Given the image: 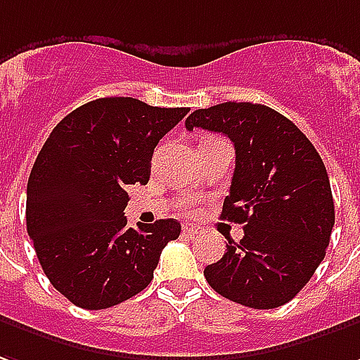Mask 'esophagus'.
I'll use <instances>...</instances> for the list:
<instances>
[{"mask_svg": "<svg viewBox=\"0 0 360 360\" xmlns=\"http://www.w3.org/2000/svg\"><path fill=\"white\" fill-rule=\"evenodd\" d=\"M183 233H185V236H191V238H197L200 232H198L195 226H183Z\"/></svg>", "mask_w": 360, "mask_h": 360, "instance_id": "34e87169", "label": "esophagus"}]
</instances>
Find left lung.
I'll use <instances>...</instances> for the list:
<instances>
[{"label": "left lung", "instance_id": "8db88e82", "mask_svg": "<svg viewBox=\"0 0 360 360\" xmlns=\"http://www.w3.org/2000/svg\"><path fill=\"white\" fill-rule=\"evenodd\" d=\"M187 130L222 132L233 142L222 220L243 224L220 261L205 269L224 298L255 310L278 308L302 290L326 257L335 224L320 154L292 120L271 107L220 103L191 112Z\"/></svg>", "mask_w": 360, "mask_h": 360}]
</instances>
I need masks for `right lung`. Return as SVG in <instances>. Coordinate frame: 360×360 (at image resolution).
<instances>
[{
    "mask_svg": "<svg viewBox=\"0 0 360 360\" xmlns=\"http://www.w3.org/2000/svg\"><path fill=\"white\" fill-rule=\"evenodd\" d=\"M188 107L162 109L132 97L85 103L60 120L27 185V232L44 275L68 300L105 310L142 292L173 218L130 228L128 185L150 181L152 154Z\"/></svg>",
    "mask_w": 360,
    "mask_h": 360,
    "instance_id": "1",
    "label": "right lung"
}]
</instances>
